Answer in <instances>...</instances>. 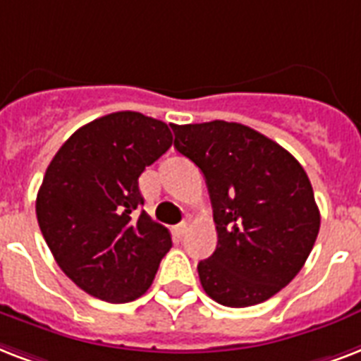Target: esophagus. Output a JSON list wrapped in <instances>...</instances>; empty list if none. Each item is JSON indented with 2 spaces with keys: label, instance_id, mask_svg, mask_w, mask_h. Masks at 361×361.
I'll return each instance as SVG.
<instances>
[{
  "label": "esophagus",
  "instance_id": "1",
  "mask_svg": "<svg viewBox=\"0 0 361 361\" xmlns=\"http://www.w3.org/2000/svg\"><path fill=\"white\" fill-rule=\"evenodd\" d=\"M186 230H188V220H183L180 224L175 226V231H177V235H184V233H186Z\"/></svg>",
  "mask_w": 361,
  "mask_h": 361
}]
</instances>
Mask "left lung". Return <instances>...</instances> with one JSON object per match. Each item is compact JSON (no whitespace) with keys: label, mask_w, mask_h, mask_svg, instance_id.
<instances>
[{"label":"left lung","mask_w":361,"mask_h":361,"mask_svg":"<svg viewBox=\"0 0 361 361\" xmlns=\"http://www.w3.org/2000/svg\"><path fill=\"white\" fill-rule=\"evenodd\" d=\"M175 149L205 177L219 245L197 264L220 305L250 307L281 292L309 258L318 211L305 169L281 145L237 122L173 124Z\"/></svg>","instance_id":"1"}]
</instances>
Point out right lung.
<instances>
[{"mask_svg":"<svg viewBox=\"0 0 361 361\" xmlns=\"http://www.w3.org/2000/svg\"><path fill=\"white\" fill-rule=\"evenodd\" d=\"M173 145L169 126L133 111L92 120L47 167L37 222L56 264L86 294L111 303L150 288L171 233L139 207V177Z\"/></svg>","mask_w":361,"mask_h":361,"instance_id":"add662e5","label":"right lung"}]
</instances>
